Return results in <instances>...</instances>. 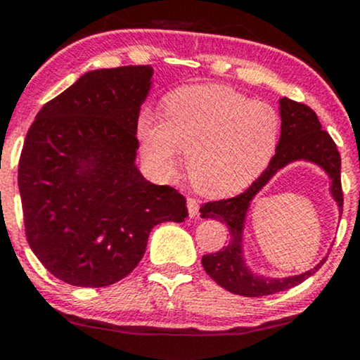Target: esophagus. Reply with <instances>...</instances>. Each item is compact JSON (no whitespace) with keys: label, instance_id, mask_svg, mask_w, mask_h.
I'll return each mask as SVG.
<instances>
[{"label":"esophagus","instance_id":"esophagus-1","mask_svg":"<svg viewBox=\"0 0 360 360\" xmlns=\"http://www.w3.org/2000/svg\"><path fill=\"white\" fill-rule=\"evenodd\" d=\"M188 212H189V217H196L198 212H200V203H198V201L191 196L188 198Z\"/></svg>","mask_w":360,"mask_h":360}]
</instances>
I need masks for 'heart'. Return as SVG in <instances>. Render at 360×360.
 Segmentation results:
<instances>
[{
    "label": "heart",
    "mask_w": 360,
    "mask_h": 360,
    "mask_svg": "<svg viewBox=\"0 0 360 360\" xmlns=\"http://www.w3.org/2000/svg\"><path fill=\"white\" fill-rule=\"evenodd\" d=\"M274 106L217 84L176 89L164 101V120L143 111L137 134L143 157L162 179L179 171L212 198L247 188L269 164L279 137Z\"/></svg>",
    "instance_id": "heart-1"
}]
</instances>
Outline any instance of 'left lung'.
Segmentation results:
<instances>
[{
  "label": "left lung",
  "instance_id": "obj_1",
  "mask_svg": "<svg viewBox=\"0 0 360 360\" xmlns=\"http://www.w3.org/2000/svg\"><path fill=\"white\" fill-rule=\"evenodd\" d=\"M281 103V139L276 154L271 159L269 166L252 183L242 194L226 200L208 201L201 205L200 212L203 218H214L225 223L229 229V242L221 250L214 254H206L201 259L206 274L214 283L220 284L226 291L233 295L257 296L274 295V292L291 289L303 283L304 279L323 266L326 259L321 260L311 271L300 276H291L284 279H267L254 276L247 269L242 259V230L245 223V213L249 210L252 198L257 194L267 181L271 179L279 169L288 166L289 162L304 159L315 162L332 179V196L337 201L342 212L344 206V193H342L340 181V154H338L335 142L320 125L316 113L303 103L283 98Z\"/></svg>",
  "mask_w": 360,
  "mask_h": 360
}]
</instances>
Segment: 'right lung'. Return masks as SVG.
Listing matches in <instances>:
<instances>
[{
    "label": "right lung",
    "instance_id": "obj_1",
    "mask_svg": "<svg viewBox=\"0 0 360 360\" xmlns=\"http://www.w3.org/2000/svg\"><path fill=\"white\" fill-rule=\"evenodd\" d=\"M150 65L86 72L45 103L18 164L25 235L51 274L81 288L127 278L150 230L184 221L186 198L135 166Z\"/></svg>",
    "mask_w": 360,
    "mask_h": 360
}]
</instances>
